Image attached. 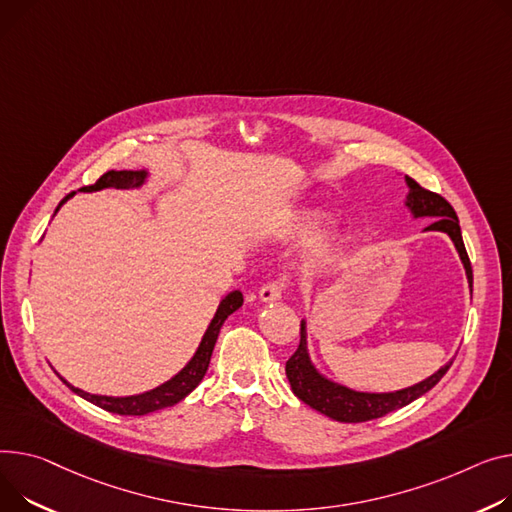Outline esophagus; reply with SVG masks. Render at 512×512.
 <instances>
[{"label":"esophagus","instance_id":"1","mask_svg":"<svg viewBox=\"0 0 512 512\" xmlns=\"http://www.w3.org/2000/svg\"><path fill=\"white\" fill-rule=\"evenodd\" d=\"M284 292V282H267L265 286H261L259 290V300L261 302H278L282 298Z\"/></svg>","mask_w":512,"mask_h":512}]
</instances>
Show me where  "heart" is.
Segmentation results:
<instances>
[{
	"instance_id": "obj_1",
	"label": "heart",
	"mask_w": 512,
	"mask_h": 512,
	"mask_svg": "<svg viewBox=\"0 0 512 512\" xmlns=\"http://www.w3.org/2000/svg\"><path fill=\"white\" fill-rule=\"evenodd\" d=\"M321 228H323V222H321L319 216H304V218L296 224L294 236L304 238V241H309V238H317V236H319ZM333 249H335V243L325 241L323 245H319V247L315 249V259H317V261L329 259V257L333 255Z\"/></svg>"
}]
</instances>
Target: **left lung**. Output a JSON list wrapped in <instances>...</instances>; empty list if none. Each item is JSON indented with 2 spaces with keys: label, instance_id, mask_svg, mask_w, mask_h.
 I'll return each instance as SVG.
<instances>
[{
  "label": "left lung",
  "instance_id": "obj_1",
  "mask_svg": "<svg viewBox=\"0 0 512 512\" xmlns=\"http://www.w3.org/2000/svg\"><path fill=\"white\" fill-rule=\"evenodd\" d=\"M407 185V195H405V210L410 212L412 218H432L434 222L426 226L424 230H436V232H445L463 263L465 276L469 290H473V271L471 263L463 245V236H461V226L459 218L453 210L451 203L440 197L438 193H432L424 187H420L414 179L405 177ZM453 360L447 362L445 366H440L434 374H430L428 379L405 387L399 391H387V393H370V391H354L342 383H335L333 379L325 377V374L315 366L309 354V333H306V321H300V344L298 350L290 356L286 362V377L288 383L294 391V395L304 401L306 405H311L313 410L321 412L323 416L337 420V422H368L374 418H381L389 412L399 410V407L416 401L424 393H428L442 377H445L447 370L451 368Z\"/></svg>",
  "mask_w": 512,
  "mask_h": 512
}]
</instances>
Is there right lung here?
Instances as JSON below:
<instances>
[{"instance_id":"1","label":"right lung","mask_w":512,"mask_h":512,"mask_svg":"<svg viewBox=\"0 0 512 512\" xmlns=\"http://www.w3.org/2000/svg\"><path fill=\"white\" fill-rule=\"evenodd\" d=\"M150 179V170L148 168H142V170H109V173L102 175L94 185H88V187H82L78 191L82 193H92V191H102V189H140L148 183ZM78 191H72L70 195H65L59 206L55 210V214L59 212V208L63 206V203L67 199H72ZM53 214V216H55ZM243 306V294L241 290H232L228 292L220 304L218 309L206 329V333H203L201 342L195 350V354L191 356V360L175 374L173 379H168L166 383L150 389V391H144V393H138V395H125V397H113V395H94V393H88V391H82L74 385L67 383L61 374L59 379L70 387L76 395L84 397L86 401L102 407V410L107 412H113V414H119V416H146L150 412H158V410H164V407H173L175 403H179L181 399H185L199 383L201 379L206 377V370L210 366V358H212V352H214V346H216V339H218V333L224 325V321Z\"/></svg>"}]
</instances>
